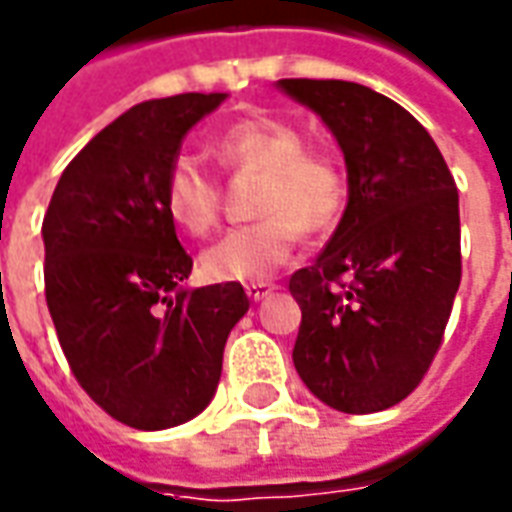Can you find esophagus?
<instances>
[{
    "instance_id": "34e87169",
    "label": "esophagus",
    "mask_w": 512,
    "mask_h": 512,
    "mask_svg": "<svg viewBox=\"0 0 512 512\" xmlns=\"http://www.w3.org/2000/svg\"><path fill=\"white\" fill-rule=\"evenodd\" d=\"M274 288H277L274 283H249L246 285V294H249V300L260 302L266 300L269 294H274Z\"/></svg>"
}]
</instances>
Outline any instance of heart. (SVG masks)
<instances>
[{
	"mask_svg": "<svg viewBox=\"0 0 512 512\" xmlns=\"http://www.w3.org/2000/svg\"><path fill=\"white\" fill-rule=\"evenodd\" d=\"M210 151L232 170H255V224L227 229L204 249L201 269L221 283H260L283 263L302 232L328 229L344 204V176L325 154L305 151L297 125L277 117H246L218 131ZM165 212L176 227L204 235L221 210V187L193 154L170 162L162 187Z\"/></svg>",
	"mask_w": 512,
	"mask_h": 512,
	"instance_id": "1",
	"label": "heart"
}]
</instances>
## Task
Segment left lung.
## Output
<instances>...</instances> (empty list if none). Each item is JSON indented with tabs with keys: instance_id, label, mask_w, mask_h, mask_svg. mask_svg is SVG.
<instances>
[{
	"instance_id": "obj_1",
	"label": "left lung",
	"mask_w": 512,
	"mask_h": 512,
	"mask_svg": "<svg viewBox=\"0 0 512 512\" xmlns=\"http://www.w3.org/2000/svg\"><path fill=\"white\" fill-rule=\"evenodd\" d=\"M283 95L328 125L347 207L288 291L302 311L294 367L322 403L370 415L401 403L440 347L462 274L460 196L429 131L350 81L285 78Z\"/></svg>"
}]
</instances>
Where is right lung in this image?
Listing matches in <instances>:
<instances>
[{
	"label": "right lung",
	"mask_w": 512,
	"mask_h": 512,
	"mask_svg": "<svg viewBox=\"0 0 512 512\" xmlns=\"http://www.w3.org/2000/svg\"><path fill=\"white\" fill-rule=\"evenodd\" d=\"M227 92L145 100L75 156L44 215L47 308L89 398L139 431L207 409L229 330L249 311L241 283L187 288L193 260L162 187L187 131Z\"/></svg>",
	"instance_id": "add662e5"
}]
</instances>
